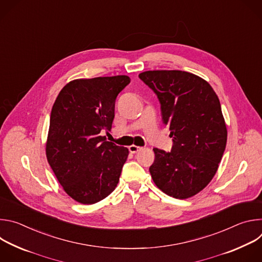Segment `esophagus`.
Instances as JSON below:
<instances>
[{"instance_id":"1","label":"esophagus","mask_w":262,"mask_h":262,"mask_svg":"<svg viewBox=\"0 0 262 262\" xmlns=\"http://www.w3.org/2000/svg\"><path fill=\"white\" fill-rule=\"evenodd\" d=\"M142 149V147H139V146H136V145H130L128 146V150L130 154H137L138 151H140Z\"/></svg>"}]
</instances>
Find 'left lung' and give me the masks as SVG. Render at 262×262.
<instances>
[{"label":"left lung","mask_w":262,"mask_h":262,"mask_svg":"<svg viewBox=\"0 0 262 262\" xmlns=\"http://www.w3.org/2000/svg\"><path fill=\"white\" fill-rule=\"evenodd\" d=\"M139 78L158 95L173 139L170 152L154 148L149 172L168 196L191 198L211 181L226 147L227 127L217 95L205 80L186 71L148 70Z\"/></svg>","instance_id":"left-lung-1"}]
</instances>
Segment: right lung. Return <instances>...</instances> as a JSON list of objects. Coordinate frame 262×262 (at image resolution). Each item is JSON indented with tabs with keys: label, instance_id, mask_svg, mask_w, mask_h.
I'll return each mask as SVG.
<instances>
[{
	"label": "right lung",
	"instance_id": "add662e5",
	"mask_svg": "<svg viewBox=\"0 0 262 262\" xmlns=\"http://www.w3.org/2000/svg\"><path fill=\"white\" fill-rule=\"evenodd\" d=\"M127 76L70 81L53 105L46 144L48 162L65 193L94 204L113 192L128 157L126 147L105 140L115 117V100Z\"/></svg>",
	"mask_w": 262,
	"mask_h": 262
}]
</instances>
